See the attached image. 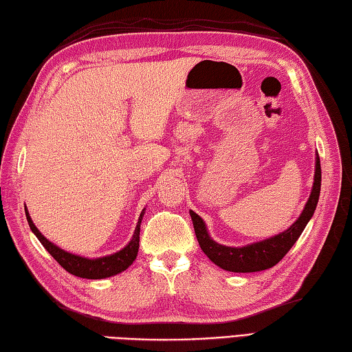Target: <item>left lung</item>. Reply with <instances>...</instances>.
I'll return each instance as SVG.
<instances>
[{"label": "left lung", "instance_id": "8db88e82", "mask_svg": "<svg viewBox=\"0 0 352 352\" xmlns=\"http://www.w3.org/2000/svg\"><path fill=\"white\" fill-rule=\"evenodd\" d=\"M320 193V162L316 154L315 159V182L311 186L310 198L304 206V210L292 226L275 234L272 237L263 239L260 242L248 243L245 246H227L214 242L208 234V230L204 219L193 210H190V218L195 228V234L201 250L210 258L216 266L228 272H258L275 266L278 261L286 256L292 246L295 245L298 237L301 236L305 226L311 219L313 213L316 210Z\"/></svg>", "mask_w": 352, "mask_h": 352}]
</instances>
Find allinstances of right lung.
<instances>
[{"instance_id":"add662e5","label":"right lung","mask_w":352,"mask_h":352,"mask_svg":"<svg viewBox=\"0 0 352 352\" xmlns=\"http://www.w3.org/2000/svg\"><path fill=\"white\" fill-rule=\"evenodd\" d=\"M145 214V208L142 210L138 226L134 228L133 237L130 239V242L126 243L122 250H119L110 256H104V257H96V258H89L78 256V254H72L62 250L60 246H57L56 243H52L45 237L37 227L32 221V216H30L28 210L25 208V216L28 221V226L32 228L34 236L39 239V242L43 245V248L47 250L52 257L57 260V263L60 265L63 269H66L69 274L80 276V278H87V280H102V278H109V276H113L121 274L125 271L126 267H130L133 265V261L138 257V251H139V234H140V223L142 219H144Z\"/></svg>"}]
</instances>
